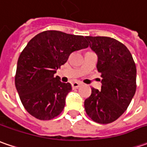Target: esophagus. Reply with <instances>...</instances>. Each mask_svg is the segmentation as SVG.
<instances>
[{
  "label": "esophagus",
  "mask_w": 147,
  "mask_h": 147,
  "mask_svg": "<svg viewBox=\"0 0 147 147\" xmlns=\"http://www.w3.org/2000/svg\"><path fill=\"white\" fill-rule=\"evenodd\" d=\"M81 82H74L72 83V88H74V89H75V88H79L80 86H81Z\"/></svg>",
  "instance_id": "1"
}]
</instances>
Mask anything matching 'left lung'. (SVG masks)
<instances>
[{
    "mask_svg": "<svg viewBox=\"0 0 147 147\" xmlns=\"http://www.w3.org/2000/svg\"><path fill=\"white\" fill-rule=\"evenodd\" d=\"M98 56L101 89L92 88L84 101L86 113L93 121L106 124L115 121L127 110L136 92L137 69L128 49L108 37H86Z\"/></svg>",
    "mask_w": 147,
    "mask_h": 147,
    "instance_id": "1",
    "label": "left lung"
}]
</instances>
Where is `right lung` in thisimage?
<instances>
[{
	"instance_id": "right-lung-1",
	"label": "right lung",
	"mask_w": 147,
	"mask_h": 147,
	"mask_svg": "<svg viewBox=\"0 0 147 147\" xmlns=\"http://www.w3.org/2000/svg\"><path fill=\"white\" fill-rule=\"evenodd\" d=\"M88 47L83 36L55 30L40 32L28 42L18 59L14 82L22 104L32 116L50 120L63 111L72 87L55 74L71 53Z\"/></svg>"
}]
</instances>
